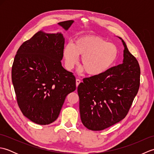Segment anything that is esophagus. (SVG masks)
Wrapping results in <instances>:
<instances>
[{
  "instance_id": "obj_1",
  "label": "esophagus",
  "mask_w": 154,
  "mask_h": 154,
  "mask_svg": "<svg viewBox=\"0 0 154 154\" xmlns=\"http://www.w3.org/2000/svg\"><path fill=\"white\" fill-rule=\"evenodd\" d=\"M81 82V80L80 79H76V86L77 87H78V85H79L80 84V83Z\"/></svg>"
}]
</instances>
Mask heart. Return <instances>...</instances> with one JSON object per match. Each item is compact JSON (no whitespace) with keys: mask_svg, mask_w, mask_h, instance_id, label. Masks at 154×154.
Masks as SVG:
<instances>
[{"mask_svg":"<svg viewBox=\"0 0 154 154\" xmlns=\"http://www.w3.org/2000/svg\"><path fill=\"white\" fill-rule=\"evenodd\" d=\"M119 51L116 45L109 43L95 35H85L76 38L73 45L64 47L63 57L68 69L77 63L78 56H82L81 65L85 73L97 76L105 73L115 63Z\"/></svg>","mask_w":154,"mask_h":154,"instance_id":"obj_1","label":"heart"}]
</instances>
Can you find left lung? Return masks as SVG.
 I'll return each instance as SVG.
<instances>
[{
	"label": "left lung",
	"instance_id": "obj_1",
	"mask_svg": "<svg viewBox=\"0 0 154 154\" xmlns=\"http://www.w3.org/2000/svg\"><path fill=\"white\" fill-rule=\"evenodd\" d=\"M119 38L124 47L122 63L85 78L77 87L81 120L89 130H103L124 119L138 93L139 63Z\"/></svg>",
	"mask_w": 154,
	"mask_h": 154
}]
</instances>
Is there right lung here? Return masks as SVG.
Masks as SVG:
<instances>
[{
	"label": "right lung",
	"instance_id": "add662e5",
	"mask_svg": "<svg viewBox=\"0 0 154 154\" xmlns=\"http://www.w3.org/2000/svg\"><path fill=\"white\" fill-rule=\"evenodd\" d=\"M73 20L59 22L67 30ZM65 39L61 33L39 31L15 55L12 81L20 109L40 125L56 120L67 95L76 89L73 74L62 67Z\"/></svg>",
	"mask_w": 154,
	"mask_h": 154
}]
</instances>
